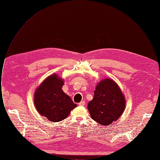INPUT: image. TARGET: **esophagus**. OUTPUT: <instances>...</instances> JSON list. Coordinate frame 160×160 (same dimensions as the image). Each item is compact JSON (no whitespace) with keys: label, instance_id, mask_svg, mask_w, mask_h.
Wrapping results in <instances>:
<instances>
[{"label":"esophagus","instance_id":"obj_1","mask_svg":"<svg viewBox=\"0 0 160 160\" xmlns=\"http://www.w3.org/2000/svg\"><path fill=\"white\" fill-rule=\"evenodd\" d=\"M78 105L80 106H84V105H85V102L84 101H82L80 103H79Z\"/></svg>","mask_w":160,"mask_h":160}]
</instances>
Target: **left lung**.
<instances>
[{
    "label": "left lung",
    "instance_id": "8db88e82",
    "mask_svg": "<svg viewBox=\"0 0 160 160\" xmlns=\"http://www.w3.org/2000/svg\"><path fill=\"white\" fill-rule=\"evenodd\" d=\"M125 107V96L119 86L111 78H104L98 82L93 98L88 104L92 119L104 126L119 119Z\"/></svg>",
    "mask_w": 160,
    "mask_h": 160
}]
</instances>
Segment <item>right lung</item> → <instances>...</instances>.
Instances as JSON below:
<instances>
[{
	"label": "right lung",
	"mask_w": 160,
	"mask_h": 160,
	"mask_svg": "<svg viewBox=\"0 0 160 160\" xmlns=\"http://www.w3.org/2000/svg\"><path fill=\"white\" fill-rule=\"evenodd\" d=\"M64 80L57 74L49 76L34 93V105L38 113L52 122H59L69 115L77 105L65 93Z\"/></svg>",
	"instance_id": "obj_1"
}]
</instances>
